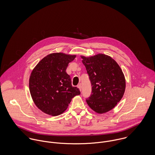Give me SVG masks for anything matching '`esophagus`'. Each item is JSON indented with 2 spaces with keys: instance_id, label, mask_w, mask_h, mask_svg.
<instances>
[{
  "instance_id": "1",
  "label": "esophagus",
  "mask_w": 155,
  "mask_h": 155,
  "mask_svg": "<svg viewBox=\"0 0 155 155\" xmlns=\"http://www.w3.org/2000/svg\"><path fill=\"white\" fill-rule=\"evenodd\" d=\"M78 88H79V90H80L81 91H82V86H81V85H78Z\"/></svg>"
}]
</instances>
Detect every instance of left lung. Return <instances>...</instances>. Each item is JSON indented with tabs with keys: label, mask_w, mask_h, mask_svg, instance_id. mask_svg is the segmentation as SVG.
I'll return each mask as SVG.
<instances>
[{
	"label": "left lung",
	"mask_w": 155,
	"mask_h": 155,
	"mask_svg": "<svg viewBox=\"0 0 155 155\" xmlns=\"http://www.w3.org/2000/svg\"><path fill=\"white\" fill-rule=\"evenodd\" d=\"M92 86L89 106L98 113L113 109L122 99L125 79L120 67L110 56L98 54L91 57L81 56Z\"/></svg>",
	"instance_id": "1"
}]
</instances>
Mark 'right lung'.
I'll use <instances>...</instances> for the list:
<instances>
[{"label":"right lung","instance_id":"obj_1","mask_svg":"<svg viewBox=\"0 0 155 155\" xmlns=\"http://www.w3.org/2000/svg\"><path fill=\"white\" fill-rule=\"evenodd\" d=\"M76 55L53 53L44 57L33 70L29 89L36 106L45 113L57 116L66 110L71 99L81 94L79 89L71 85L66 71Z\"/></svg>","mask_w":155,"mask_h":155}]
</instances>
